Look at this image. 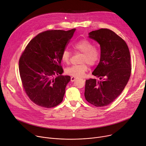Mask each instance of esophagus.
Instances as JSON below:
<instances>
[{
  "instance_id": "obj_1",
  "label": "esophagus",
  "mask_w": 146,
  "mask_h": 146,
  "mask_svg": "<svg viewBox=\"0 0 146 146\" xmlns=\"http://www.w3.org/2000/svg\"><path fill=\"white\" fill-rule=\"evenodd\" d=\"M76 79V77H74V76H72L71 77V78H70V80L72 82H73L75 81V80Z\"/></svg>"
}]
</instances>
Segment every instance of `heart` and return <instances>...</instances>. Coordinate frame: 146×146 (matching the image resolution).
I'll return each mask as SVG.
<instances>
[{"label": "heart", "mask_w": 146, "mask_h": 146, "mask_svg": "<svg viewBox=\"0 0 146 146\" xmlns=\"http://www.w3.org/2000/svg\"><path fill=\"white\" fill-rule=\"evenodd\" d=\"M73 48L77 52L83 53L80 64L73 65L65 69L66 73L74 77H82L88 70V64L90 66L96 65L101 58V50L93 46L92 43L87 39L78 40L72 45ZM72 58V53L68 49L63 50L61 54L62 60L66 64H69Z\"/></svg>", "instance_id": "b5f03b06"}]
</instances>
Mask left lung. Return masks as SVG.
Masks as SVG:
<instances>
[{
  "mask_svg": "<svg viewBox=\"0 0 146 146\" xmlns=\"http://www.w3.org/2000/svg\"><path fill=\"white\" fill-rule=\"evenodd\" d=\"M100 45L101 59L92 74L96 78L86 81L84 96L97 107L111 104L125 88L130 77L131 64L127 45L113 31L101 29L89 33Z\"/></svg>",
  "mask_w": 146,
  "mask_h": 146,
  "instance_id": "1",
  "label": "left lung"
}]
</instances>
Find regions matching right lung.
Here are the masks:
<instances>
[{"label": "right lung", "mask_w": 146, "mask_h": 146, "mask_svg": "<svg viewBox=\"0 0 146 146\" xmlns=\"http://www.w3.org/2000/svg\"><path fill=\"white\" fill-rule=\"evenodd\" d=\"M75 29L48 30L33 38L19 59V72L25 92L35 104L50 108L60 104L69 76H62L61 54Z\"/></svg>", "instance_id": "add662e5"}]
</instances>
